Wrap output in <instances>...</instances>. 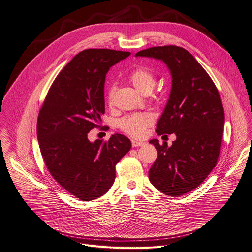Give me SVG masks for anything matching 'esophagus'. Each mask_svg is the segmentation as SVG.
Listing matches in <instances>:
<instances>
[{
  "label": "esophagus",
  "mask_w": 252,
  "mask_h": 252,
  "mask_svg": "<svg viewBox=\"0 0 252 252\" xmlns=\"http://www.w3.org/2000/svg\"><path fill=\"white\" fill-rule=\"evenodd\" d=\"M131 143H132L133 147H138V146H142L145 144L143 141H138V140H132Z\"/></svg>",
  "instance_id": "obj_1"
}]
</instances>
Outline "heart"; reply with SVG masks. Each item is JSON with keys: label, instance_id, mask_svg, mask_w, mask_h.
<instances>
[{"label": "heart", "instance_id": "heart-1", "mask_svg": "<svg viewBox=\"0 0 252 252\" xmlns=\"http://www.w3.org/2000/svg\"><path fill=\"white\" fill-rule=\"evenodd\" d=\"M129 79L132 84L137 88V91L142 94L149 92L151 93L156 85L154 73L147 68H138L134 70L130 74ZM115 91L116 86L114 84L109 86L107 92V100L110 105H112L114 100ZM153 122L154 116L151 113H136L122 118L119 121V127L128 135L134 138H141L145 135L147 127L151 126Z\"/></svg>", "mask_w": 252, "mask_h": 252}]
</instances>
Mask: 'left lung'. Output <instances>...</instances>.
<instances>
[{"mask_svg":"<svg viewBox=\"0 0 252 252\" xmlns=\"http://www.w3.org/2000/svg\"><path fill=\"white\" fill-rule=\"evenodd\" d=\"M135 56L164 62L171 74V93L157 133H174L176 140L171 146L150 140L158 158L149 177L162 193L181 196L200 185L217 165L225 124L223 103L209 74L183 48L155 47Z\"/></svg>","mask_w":252,"mask_h":252,"instance_id":"obj_1","label":"left lung"}]
</instances>
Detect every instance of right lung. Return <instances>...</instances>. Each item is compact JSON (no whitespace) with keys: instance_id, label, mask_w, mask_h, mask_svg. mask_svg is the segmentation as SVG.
<instances>
[{"instance_id":"right-lung-1","label":"right lung","mask_w":252,"mask_h":252,"mask_svg":"<svg viewBox=\"0 0 252 252\" xmlns=\"http://www.w3.org/2000/svg\"><path fill=\"white\" fill-rule=\"evenodd\" d=\"M129 52L90 49L59 73L37 119V140L44 164L69 193L88 201L102 196L115 181V167L131 149L122 134L90 141L88 132L105 114L106 74Z\"/></svg>"}]
</instances>
